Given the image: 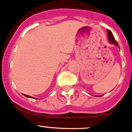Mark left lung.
I'll return each mask as SVG.
<instances>
[{
    "instance_id": "8db88e82",
    "label": "left lung",
    "mask_w": 132,
    "mask_h": 132,
    "mask_svg": "<svg viewBox=\"0 0 132 132\" xmlns=\"http://www.w3.org/2000/svg\"><path fill=\"white\" fill-rule=\"evenodd\" d=\"M107 34H108V39H109V41H110L111 43L114 44V45H116L117 46H118V47H119L118 42L115 40V39H114V36H113L112 33L111 32V31H110V30H107Z\"/></svg>"
}]
</instances>
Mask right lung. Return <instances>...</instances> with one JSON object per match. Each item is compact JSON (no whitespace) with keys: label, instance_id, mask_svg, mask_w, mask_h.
Here are the masks:
<instances>
[{"label":"right lung","instance_id":"1","mask_svg":"<svg viewBox=\"0 0 132 132\" xmlns=\"http://www.w3.org/2000/svg\"><path fill=\"white\" fill-rule=\"evenodd\" d=\"M24 96H26V97H28V98H32V96H28V95H26V94H24ZM34 99H35V98H34Z\"/></svg>","mask_w":132,"mask_h":132}]
</instances>
